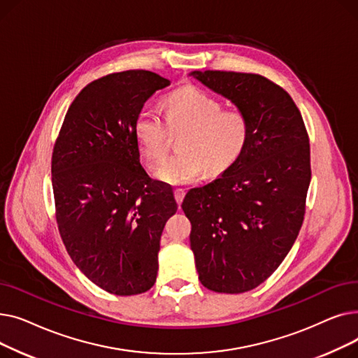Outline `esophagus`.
I'll use <instances>...</instances> for the list:
<instances>
[{"instance_id":"esophagus-1","label":"esophagus","mask_w":358,"mask_h":358,"mask_svg":"<svg viewBox=\"0 0 358 358\" xmlns=\"http://www.w3.org/2000/svg\"><path fill=\"white\" fill-rule=\"evenodd\" d=\"M174 196H176V200H177L178 206H180L181 201H182V199H184V196H185V190H184V189H176V190H174Z\"/></svg>"}]
</instances>
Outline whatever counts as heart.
Returning a JSON list of instances; mask_svg holds the SVG:
<instances>
[{"instance_id": "1", "label": "heart", "mask_w": 358, "mask_h": 358, "mask_svg": "<svg viewBox=\"0 0 358 358\" xmlns=\"http://www.w3.org/2000/svg\"><path fill=\"white\" fill-rule=\"evenodd\" d=\"M166 125L176 131L180 152L157 171V180L182 185L200 180L206 169L220 174L243 152L250 138V122L241 110H223L219 100L203 90L187 85L173 91L164 101ZM135 138L142 155L152 164L168 152V129L152 108H142L135 120Z\"/></svg>"}]
</instances>
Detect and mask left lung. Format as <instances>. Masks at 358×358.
<instances>
[{"label":"left lung","mask_w":358,"mask_h":358,"mask_svg":"<svg viewBox=\"0 0 358 358\" xmlns=\"http://www.w3.org/2000/svg\"><path fill=\"white\" fill-rule=\"evenodd\" d=\"M250 122L241 157L212 182L185 194L199 280L217 293H243L277 270L299 235L310 182V146L289 94L257 73L193 71Z\"/></svg>","instance_id":"left-lung-1"}]
</instances>
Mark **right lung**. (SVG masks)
Masks as SVG:
<instances>
[{
	"instance_id": "add662e5",
	"label": "right lung",
	"mask_w": 358,
	"mask_h": 358,
	"mask_svg": "<svg viewBox=\"0 0 358 358\" xmlns=\"http://www.w3.org/2000/svg\"><path fill=\"white\" fill-rule=\"evenodd\" d=\"M169 80L131 69L92 81L69 106L52 155L56 220L72 261L103 290L154 286L159 241L177 212L171 187L141 164L135 120Z\"/></svg>"
}]
</instances>
